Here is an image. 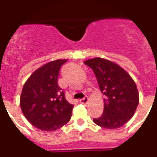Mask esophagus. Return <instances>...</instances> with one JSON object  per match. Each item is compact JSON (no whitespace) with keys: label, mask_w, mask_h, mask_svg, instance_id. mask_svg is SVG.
Here are the masks:
<instances>
[{"label":"esophagus","mask_w":157,"mask_h":157,"mask_svg":"<svg viewBox=\"0 0 157 157\" xmlns=\"http://www.w3.org/2000/svg\"><path fill=\"white\" fill-rule=\"evenodd\" d=\"M88 96H85L84 98H82V99L80 100V102L81 103H82V104H86L88 102Z\"/></svg>","instance_id":"1"}]
</instances>
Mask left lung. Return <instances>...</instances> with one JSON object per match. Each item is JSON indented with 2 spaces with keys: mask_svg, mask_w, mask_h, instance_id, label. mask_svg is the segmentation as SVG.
Returning a JSON list of instances; mask_svg holds the SVG:
<instances>
[{
  "mask_svg": "<svg viewBox=\"0 0 157 157\" xmlns=\"http://www.w3.org/2000/svg\"><path fill=\"white\" fill-rule=\"evenodd\" d=\"M93 70L100 90L105 96L103 113L93 121L101 127L117 129L134 115L139 94L133 79L126 71L111 61L97 57L85 61Z\"/></svg>",
  "mask_w": 157,
  "mask_h": 157,
  "instance_id": "obj_1",
  "label": "left lung"
}]
</instances>
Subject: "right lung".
Returning a JSON list of instances; mask_svg holds the SVG:
<instances>
[{"mask_svg":"<svg viewBox=\"0 0 157 157\" xmlns=\"http://www.w3.org/2000/svg\"><path fill=\"white\" fill-rule=\"evenodd\" d=\"M67 60L51 61L37 69L25 82L20 105L31 125L44 132L61 128L71 119L74 105L58 86L61 67Z\"/></svg>","mask_w":157,"mask_h":157,"instance_id":"obj_1","label":"right lung"}]
</instances>
